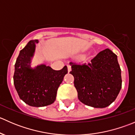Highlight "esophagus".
Here are the masks:
<instances>
[{
	"instance_id": "1",
	"label": "esophagus",
	"mask_w": 135,
	"mask_h": 135,
	"mask_svg": "<svg viewBox=\"0 0 135 135\" xmlns=\"http://www.w3.org/2000/svg\"><path fill=\"white\" fill-rule=\"evenodd\" d=\"M67 69H68V72L71 71V66H70V65H67Z\"/></svg>"
}]
</instances>
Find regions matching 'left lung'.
Masks as SVG:
<instances>
[{"mask_svg":"<svg viewBox=\"0 0 135 135\" xmlns=\"http://www.w3.org/2000/svg\"><path fill=\"white\" fill-rule=\"evenodd\" d=\"M78 99L94 108H105L118 97L122 88L121 69L117 55L110 49L99 52L88 63L70 62Z\"/></svg>","mask_w":135,"mask_h":135,"instance_id":"8db88e82","label":"left lung"}]
</instances>
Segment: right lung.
<instances>
[{"label":"right lung","instance_id":"right-lung-1","mask_svg":"<svg viewBox=\"0 0 135 135\" xmlns=\"http://www.w3.org/2000/svg\"><path fill=\"white\" fill-rule=\"evenodd\" d=\"M38 40H30L20 51L15 64L13 84L20 99L31 107L50 105L56 99L57 91L64 76L66 66L61 70H53L45 64L31 65Z\"/></svg>","mask_w":135,"mask_h":135}]
</instances>
